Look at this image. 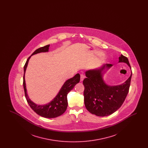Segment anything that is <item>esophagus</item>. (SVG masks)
<instances>
[{"mask_svg": "<svg viewBox=\"0 0 148 148\" xmlns=\"http://www.w3.org/2000/svg\"><path fill=\"white\" fill-rule=\"evenodd\" d=\"M85 76L83 74L80 75V81H83L84 79Z\"/></svg>", "mask_w": 148, "mask_h": 148, "instance_id": "esophagus-1", "label": "esophagus"}]
</instances>
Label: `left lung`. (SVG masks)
Segmentation results:
<instances>
[{"instance_id":"8db88e82","label":"left lung","mask_w":148,"mask_h":148,"mask_svg":"<svg viewBox=\"0 0 148 148\" xmlns=\"http://www.w3.org/2000/svg\"><path fill=\"white\" fill-rule=\"evenodd\" d=\"M119 63H125L131 69L128 59L122 54L119 58ZM113 66L110 64L87 71L83 80L85 106L92 114L98 116L109 115L119 109L127 97L130 85V76L123 84L118 85L106 84L103 75ZM106 71H105V69Z\"/></svg>"}]
</instances>
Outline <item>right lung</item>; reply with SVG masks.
Segmentation results:
<instances>
[{
    "instance_id": "right-lung-1",
    "label": "right lung",
    "mask_w": 148,
    "mask_h": 148,
    "mask_svg": "<svg viewBox=\"0 0 148 148\" xmlns=\"http://www.w3.org/2000/svg\"><path fill=\"white\" fill-rule=\"evenodd\" d=\"M49 47L50 45H47L43 47L38 48L32 54L31 56L29 57L24 66L23 87L25 92V96L27 102L30 108L35 113L44 118H54L62 115L66 110L68 106L67 95L68 92L74 88V86L79 82L80 75L77 73L74 77L67 80L64 83L56 97L48 104L44 105H37L33 101H32L29 98L27 94L25 80V74L28 64L29 60L30 57L34 54L49 51Z\"/></svg>"
}]
</instances>
